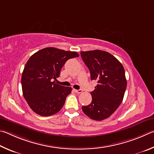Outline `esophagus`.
<instances>
[{"label":"esophagus","instance_id":"esophagus-1","mask_svg":"<svg viewBox=\"0 0 154 154\" xmlns=\"http://www.w3.org/2000/svg\"><path fill=\"white\" fill-rule=\"evenodd\" d=\"M74 91H75V93H82V89H79V90L74 89Z\"/></svg>","mask_w":154,"mask_h":154}]
</instances>
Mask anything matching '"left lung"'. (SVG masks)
<instances>
[{"mask_svg":"<svg viewBox=\"0 0 154 154\" xmlns=\"http://www.w3.org/2000/svg\"><path fill=\"white\" fill-rule=\"evenodd\" d=\"M90 70L91 79L97 85L91 92L92 102L82 106L83 112L95 120L109 118L122 102L126 88L125 71L122 63L108 52L94 50L80 52Z\"/></svg>","mask_w":154,"mask_h":154,"instance_id":"1","label":"left lung"}]
</instances>
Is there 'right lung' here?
I'll use <instances>...</instances> for the list:
<instances>
[{
  "mask_svg": "<svg viewBox=\"0 0 154 154\" xmlns=\"http://www.w3.org/2000/svg\"><path fill=\"white\" fill-rule=\"evenodd\" d=\"M79 56L74 51L47 47L29 57L21 75V87L24 98L36 114L49 116L60 111L72 88L55 80L66 62Z\"/></svg>",
  "mask_w": 154,
  "mask_h": 154,
  "instance_id": "right-lung-1",
  "label": "right lung"
}]
</instances>
